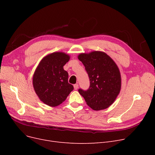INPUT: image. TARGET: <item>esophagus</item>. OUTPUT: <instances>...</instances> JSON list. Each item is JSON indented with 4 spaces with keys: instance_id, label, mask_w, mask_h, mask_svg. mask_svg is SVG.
<instances>
[{
    "instance_id": "obj_1",
    "label": "esophagus",
    "mask_w": 155,
    "mask_h": 155,
    "mask_svg": "<svg viewBox=\"0 0 155 155\" xmlns=\"http://www.w3.org/2000/svg\"><path fill=\"white\" fill-rule=\"evenodd\" d=\"M73 87H74L75 90H77L78 88V84H75L74 85H73Z\"/></svg>"
}]
</instances>
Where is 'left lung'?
Segmentation results:
<instances>
[{"mask_svg":"<svg viewBox=\"0 0 155 155\" xmlns=\"http://www.w3.org/2000/svg\"><path fill=\"white\" fill-rule=\"evenodd\" d=\"M78 58L84 64L90 80L87 90L79 88L78 92L93 110L109 107L116 100L121 87L120 74L116 64L101 51L82 53Z\"/></svg>","mask_w":155,"mask_h":155,"instance_id":"8db88e82","label":"left lung"}]
</instances>
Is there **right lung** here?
Masks as SVG:
<instances>
[{
  "mask_svg": "<svg viewBox=\"0 0 155 155\" xmlns=\"http://www.w3.org/2000/svg\"><path fill=\"white\" fill-rule=\"evenodd\" d=\"M69 60L70 56L64 53H53L41 61L35 72L34 89L39 99L48 105L58 106L73 90L68 82V73L63 69Z\"/></svg>",
  "mask_w": 155,
  "mask_h": 155,
  "instance_id": "right-lung-1",
  "label": "right lung"
}]
</instances>
